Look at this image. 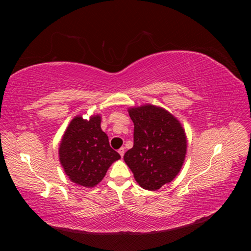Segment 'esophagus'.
<instances>
[{"label": "esophagus", "instance_id": "obj_1", "mask_svg": "<svg viewBox=\"0 0 251 251\" xmlns=\"http://www.w3.org/2000/svg\"><path fill=\"white\" fill-rule=\"evenodd\" d=\"M125 151H126V149H125V148H120V149L118 150V153L120 154V156H121V157H124V155H125Z\"/></svg>", "mask_w": 251, "mask_h": 251}]
</instances>
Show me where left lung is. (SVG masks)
<instances>
[{"mask_svg": "<svg viewBox=\"0 0 251 251\" xmlns=\"http://www.w3.org/2000/svg\"><path fill=\"white\" fill-rule=\"evenodd\" d=\"M134 146L124 156L136 182L148 191L170 183L185 160V130L172 113L154 104L128 108Z\"/></svg>", "mask_w": 251, "mask_h": 251, "instance_id": "8db88e82", "label": "left lung"}]
</instances>
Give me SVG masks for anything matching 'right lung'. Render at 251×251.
<instances>
[{
	"label": "right lung",
	"mask_w": 251,
	"mask_h": 251,
	"mask_svg": "<svg viewBox=\"0 0 251 251\" xmlns=\"http://www.w3.org/2000/svg\"><path fill=\"white\" fill-rule=\"evenodd\" d=\"M100 114L83 119L75 116L67 126L58 148L59 162L69 179L85 187H94L111 164L120 159L100 127Z\"/></svg>",
	"instance_id": "1"
}]
</instances>
